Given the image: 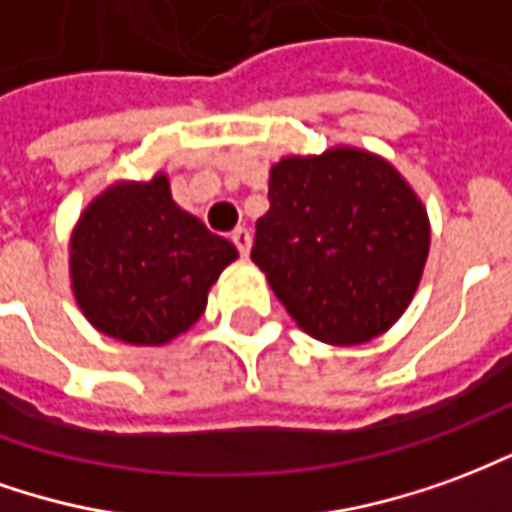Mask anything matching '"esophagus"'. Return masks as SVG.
I'll return each instance as SVG.
<instances>
[{"mask_svg": "<svg viewBox=\"0 0 512 512\" xmlns=\"http://www.w3.org/2000/svg\"><path fill=\"white\" fill-rule=\"evenodd\" d=\"M231 242L237 245L239 256H242V259H248V250H250V231H248V228H237V231L231 234Z\"/></svg>", "mask_w": 512, "mask_h": 512, "instance_id": "esophagus-1", "label": "esophagus"}]
</instances>
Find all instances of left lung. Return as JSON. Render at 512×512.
<instances>
[{
  "mask_svg": "<svg viewBox=\"0 0 512 512\" xmlns=\"http://www.w3.org/2000/svg\"><path fill=\"white\" fill-rule=\"evenodd\" d=\"M250 259L292 320L328 344L389 331L422 278L430 223L411 184L361 148L286 157Z\"/></svg>",
  "mask_w": 512,
  "mask_h": 512,
  "instance_id": "1",
  "label": "left lung"
}]
</instances>
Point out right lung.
<instances>
[{
    "instance_id": "1",
    "label": "right lung",
    "mask_w": 512,
    "mask_h": 512,
    "mask_svg": "<svg viewBox=\"0 0 512 512\" xmlns=\"http://www.w3.org/2000/svg\"><path fill=\"white\" fill-rule=\"evenodd\" d=\"M237 248L170 198L168 176L118 181L71 237V286L93 328L126 344H165L204 314Z\"/></svg>"
}]
</instances>
